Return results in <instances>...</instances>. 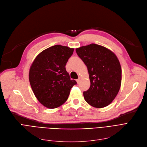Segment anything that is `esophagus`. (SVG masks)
I'll use <instances>...</instances> for the list:
<instances>
[{"mask_svg":"<svg viewBox=\"0 0 147 147\" xmlns=\"http://www.w3.org/2000/svg\"><path fill=\"white\" fill-rule=\"evenodd\" d=\"M80 80H81V78H79L78 79L76 80V82H77L78 84H79V83L80 82Z\"/></svg>","mask_w":147,"mask_h":147,"instance_id":"34e87169","label":"esophagus"}]
</instances>
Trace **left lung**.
<instances>
[{
  "label": "left lung",
  "mask_w": 147,
  "mask_h": 147,
  "mask_svg": "<svg viewBox=\"0 0 147 147\" xmlns=\"http://www.w3.org/2000/svg\"><path fill=\"white\" fill-rule=\"evenodd\" d=\"M87 66L90 87L83 95L91 106L101 108L113 101L121 83V68L116 55L103 46L92 44L76 49Z\"/></svg>",
  "instance_id": "8db88e82"
}]
</instances>
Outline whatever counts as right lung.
<instances>
[{"label":"right lung","mask_w":147,"mask_h":147,"mask_svg":"<svg viewBox=\"0 0 147 147\" xmlns=\"http://www.w3.org/2000/svg\"><path fill=\"white\" fill-rule=\"evenodd\" d=\"M74 49L56 45L39 53L30 66L29 81L38 101L48 108L59 107L67 99L76 82L66 70Z\"/></svg>","instance_id":"obj_1"}]
</instances>
